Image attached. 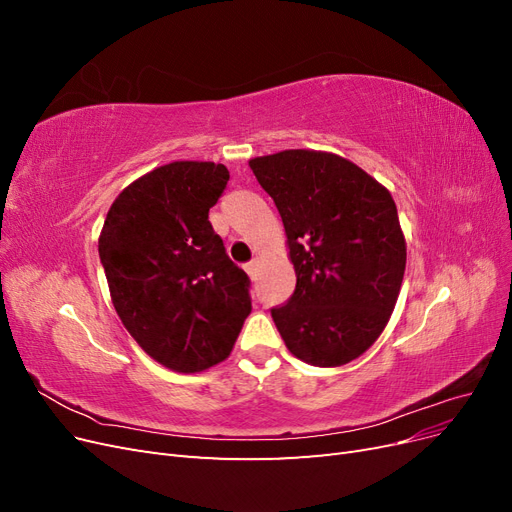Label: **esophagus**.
Segmentation results:
<instances>
[{
    "mask_svg": "<svg viewBox=\"0 0 512 512\" xmlns=\"http://www.w3.org/2000/svg\"><path fill=\"white\" fill-rule=\"evenodd\" d=\"M245 271H247V275H250V277H252V280H254V277H256V273H258V260H252V262H247V265H245Z\"/></svg>",
    "mask_w": 512,
    "mask_h": 512,
    "instance_id": "esophagus-1",
    "label": "esophagus"
}]
</instances>
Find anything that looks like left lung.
Listing matches in <instances>:
<instances>
[{"label": "left lung", "instance_id": "left-lung-1", "mask_svg": "<svg viewBox=\"0 0 512 512\" xmlns=\"http://www.w3.org/2000/svg\"><path fill=\"white\" fill-rule=\"evenodd\" d=\"M280 211L297 288L271 316L286 348L316 367L361 356L389 322L406 271L391 192L350 160L286 149L250 160Z\"/></svg>", "mask_w": 512, "mask_h": 512}]
</instances>
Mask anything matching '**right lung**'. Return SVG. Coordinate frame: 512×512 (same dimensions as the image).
<instances>
[{
    "mask_svg": "<svg viewBox=\"0 0 512 512\" xmlns=\"http://www.w3.org/2000/svg\"><path fill=\"white\" fill-rule=\"evenodd\" d=\"M228 179L224 164L158 166L115 198L98 239L123 327L181 374L222 363L252 312L250 277L209 222Z\"/></svg>",
    "mask_w": 512,
    "mask_h": 512,
    "instance_id": "right-lung-1",
    "label": "right lung"
}]
</instances>
